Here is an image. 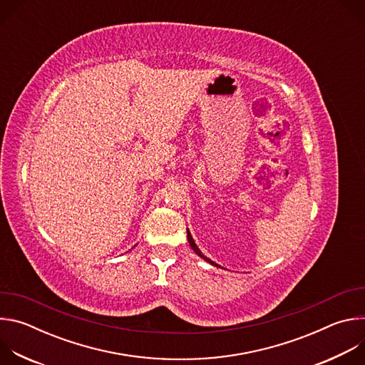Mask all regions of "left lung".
Here are the masks:
<instances>
[{"label": "left lung", "instance_id": "8db88e82", "mask_svg": "<svg viewBox=\"0 0 365 365\" xmlns=\"http://www.w3.org/2000/svg\"><path fill=\"white\" fill-rule=\"evenodd\" d=\"M186 231H187V241H189V245H190V248L200 257V258H203L205 259V262H207V263H210V264H212V266H215V267H220L217 263H214L212 262V259H210V258H207V257H205L203 254H202V251L197 248V245L195 244V241H193V238H192V235H190V231L186 228Z\"/></svg>", "mask_w": 365, "mask_h": 365}]
</instances>
